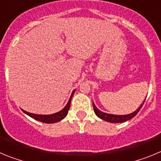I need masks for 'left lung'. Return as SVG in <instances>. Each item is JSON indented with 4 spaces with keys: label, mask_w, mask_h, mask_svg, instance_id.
Instances as JSON below:
<instances>
[{
    "label": "left lung",
    "mask_w": 161,
    "mask_h": 161,
    "mask_svg": "<svg viewBox=\"0 0 161 161\" xmlns=\"http://www.w3.org/2000/svg\"><path fill=\"white\" fill-rule=\"evenodd\" d=\"M144 102L145 101H143V102L142 103L141 106H139V107L136 109V111L130 114H126V115H115V114H110L104 113V112L99 110V109L95 106L93 102V109H94L95 114H96L97 116H98L100 119H103V120L106 121V122H109V123H123V122H126V121L127 120H130V119L135 117V116L138 114V112L140 110V109H141L142 106H143Z\"/></svg>",
    "instance_id": "8db88e82"
}]
</instances>
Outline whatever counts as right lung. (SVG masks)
Instances as JSON below:
<instances>
[{"mask_svg": "<svg viewBox=\"0 0 161 161\" xmlns=\"http://www.w3.org/2000/svg\"><path fill=\"white\" fill-rule=\"evenodd\" d=\"M74 93H75V90H73V92L72 93V95H71L69 100H68V104L66 105L64 108L62 110L57 112V113L53 114H49V115H42V114H31L29 112H26L25 110L22 109V111L25 114H26L27 115H29L30 117L33 118L35 120H38L39 122H42V123H57L59 121L62 120V119H64L66 117V115L68 114V109L70 108V104L71 101H72V97L73 96Z\"/></svg>", "mask_w": 161, "mask_h": 161, "instance_id": "add662e5", "label": "right lung"}]
</instances>
